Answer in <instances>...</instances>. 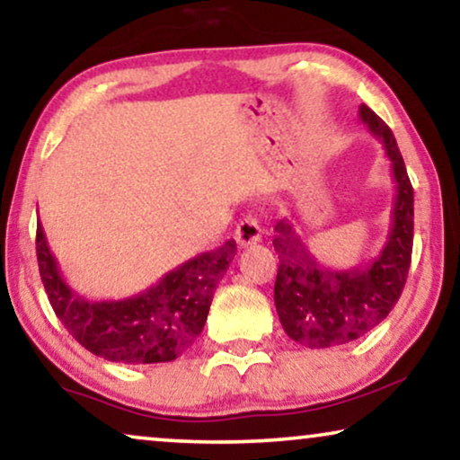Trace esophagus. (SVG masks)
<instances>
[{
    "label": "esophagus",
    "instance_id": "obj_1",
    "mask_svg": "<svg viewBox=\"0 0 460 460\" xmlns=\"http://www.w3.org/2000/svg\"><path fill=\"white\" fill-rule=\"evenodd\" d=\"M234 236H236V243L241 244V247H249V244L260 243L261 241V228H260V224H257V219L251 217V216L243 217L236 226Z\"/></svg>",
    "mask_w": 460,
    "mask_h": 460
}]
</instances>
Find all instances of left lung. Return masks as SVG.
Returning a JSON list of instances; mask_svg holds the SVG:
<instances>
[{
    "instance_id": "obj_1",
    "label": "left lung",
    "mask_w": 460,
    "mask_h": 460,
    "mask_svg": "<svg viewBox=\"0 0 460 460\" xmlns=\"http://www.w3.org/2000/svg\"><path fill=\"white\" fill-rule=\"evenodd\" d=\"M358 115L383 142L392 161V226L379 255L348 270H332L307 249L287 217L274 226L272 244L280 260L274 285L276 312L287 335L310 349L356 341L381 324L398 304L411 268L414 194L404 159L381 117L367 104H360Z\"/></svg>"
}]
</instances>
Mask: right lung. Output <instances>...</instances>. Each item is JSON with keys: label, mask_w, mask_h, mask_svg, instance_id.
Returning a JSON list of instances; mask_svg holds the SVG:
<instances>
[{"label": "right lung", "mask_w": 460, "mask_h": 460, "mask_svg": "<svg viewBox=\"0 0 460 460\" xmlns=\"http://www.w3.org/2000/svg\"><path fill=\"white\" fill-rule=\"evenodd\" d=\"M236 255V243L194 255L146 291L125 299L92 301L62 279L37 222V263L49 304L87 351L121 364L172 362L190 348L207 323L213 293Z\"/></svg>", "instance_id": "1"}]
</instances>
